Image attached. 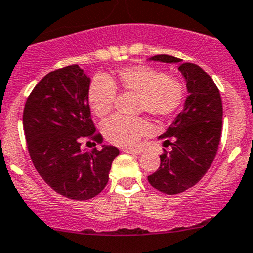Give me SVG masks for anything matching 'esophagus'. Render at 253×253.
<instances>
[{"instance_id":"1","label":"esophagus","mask_w":253,"mask_h":253,"mask_svg":"<svg viewBox=\"0 0 253 253\" xmlns=\"http://www.w3.org/2000/svg\"><path fill=\"white\" fill-rule=\"evenodd\" d=\"M124 152L129 153V154H142L143 150L142 149H132V148H125Z\"/></svg>"}]
</instances>
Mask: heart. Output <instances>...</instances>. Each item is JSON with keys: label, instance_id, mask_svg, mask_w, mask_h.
<instances>
[{"label": "heart", "instance_id": "heart-1", "mask_svg": "<svg viewBox=\"0 0 253 253\" xmlns=\"http://www.w3.org/2000/svg\"><path fill=\"white\" fill-rule=\"evenodd\" d=\"M138 96L137 110L155 117L174 114L185 98V85L178 78L169 77L163 71L145 65L121 68L116 76H95L88 86V103L98 117L112 110L117 90ZM149 131V124L142 117L115 115L103 125V133L109 142L120 147H134Z\"/></svg>", "mask_w": 253, "mask_h": 253}]
</instances>
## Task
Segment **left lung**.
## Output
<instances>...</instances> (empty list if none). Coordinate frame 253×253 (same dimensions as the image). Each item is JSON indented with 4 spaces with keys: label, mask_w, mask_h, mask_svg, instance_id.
I'll return each mask as SVG.
<instances>
[{
    "label": "left lung",
    "mask_w": 253,
    "mask_h": 253,
    "mask_svg": "<svg viewBox=\"0 0 253 253\" xmlns=\"http://www.w3.org/2000/svg\"><path fill=\"white\" fill-rule=\"evenodd\" d=\"M149 60L178 63L187 88L183 110L159 136L164 144H171V150L160 155V167L148 176L149 183L158 191L177 195L195 186L215 158L223 124L220 93L211 76L195 63H183L169 55H157Z\"/></svg>",
    "instance_id": "left-lung-1"
}]
</instances>
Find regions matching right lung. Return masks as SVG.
<instances>
[{
    "instance_id": "obj_1",
    "label": "right lung",
    "mask_w": 253,
    "mask_h": 253,
    "mask_svg": "<svg viewBox=\"0 0 253 253\" xmlns=\"http://www.w3.org/2000/svg\"><path fill=\"white\" fill-rule=\"evenodd\" d=\"M90 78L78 65L47 73L28 96L23 127L28 152L42 180L60 195L76 201L95 197L109 181L119 149H81L83 139L101 143L88 103Z\"/></svg>"
}]
</instances>
